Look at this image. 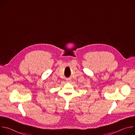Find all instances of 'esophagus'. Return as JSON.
Instances as JSON below:
<instances>
[{
  "instance_id": "obj_1",
  "label": "esophagus",
  "mask_w": 135,
  "mask_h": 135,
  "mask_svg": "<svg viewBox=\"0 0 135 135\" xmlns=\"http://www.w3.org/2000/svg\"><path fill=\"white\" fill-rule=\"evenodd\" d=\"M71 82V81L70 80V79H67L66 80V82H68V83H70Z\"/></svg>"
}]
</instances>
